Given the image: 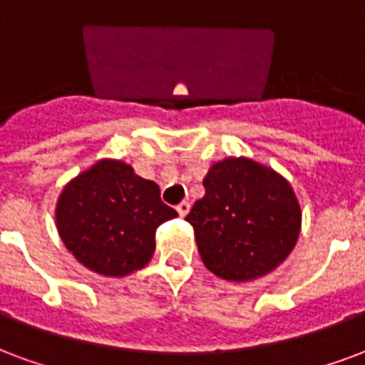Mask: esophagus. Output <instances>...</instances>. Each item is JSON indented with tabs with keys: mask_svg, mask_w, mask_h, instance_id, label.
<instances>
[{
	"mask_svg": "<svg viewBox=\"0 0 365 365\" xmlns=\"http://www.w3.org/2000/svg\"><path fill=\"white\" fill-rule=\"evenodd\" d=\"M188 210H190V202H186V200H182L179 206H177V212H179L180 217H185V215L188 214Z\"/></svg>",
	"mask_w": 365,
	"mask_h": 365,
	"instance_id": "esophagus-1",
	"label": "esophagus"
}]
</instances>
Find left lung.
<instances>
[{"instance_id": "obj_1", "label": "left lung", "mask_w": 365, "mask_h": 365, "mask_svg": "<svg viewBox=\"0 0 365 365\" xmlns=\"http://www.w3.org/2000/svg\"><path fill=\"white\" fill-rule=\"evenodd\" d=\"M204 188L186 222L208 270L223 280L247 282L286 260L302 227L288 180L252 159L227 157L212 165Z\"/></svg>"}]
</instances>
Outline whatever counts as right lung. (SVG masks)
<instances>
[{
    "label": "right lung",
    "instance_id": "right-lung-1",
    "mask_svg": "<svg viewBox=\"0 0 365 365\" xmlns=\"http://www.w3.org/2000/svg\"><path fill=\"white\" fill-rule=\"evenodd\" d=\"M175 215L153 180L138 177L122 161L103 159L66 185L56 225L83 267L103 276H126L150 262L157 227Z\"/></svg>",
    "mask_w": 365,
    "mask_h": 365
}]
</instances>
